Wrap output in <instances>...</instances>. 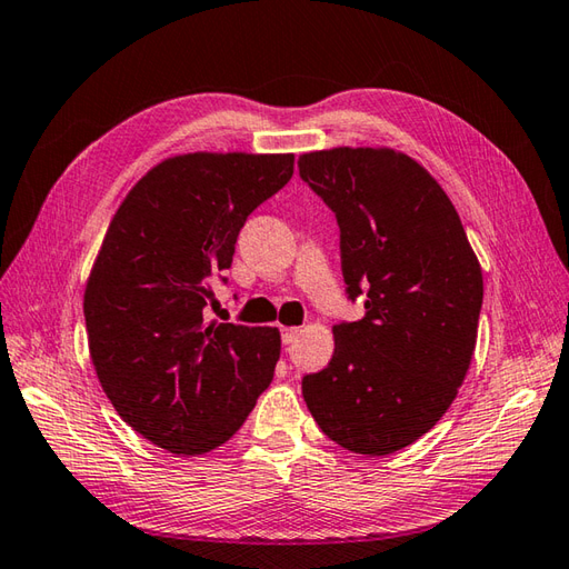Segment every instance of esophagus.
Returning a JSON list of instances; mask_svg holds the SVG:
<instances>
[{
  "label": "esophagus",
  "mask_w": 569,
  "mask_h": 569,
  "mask_svg": "<svg viewBox=\"0 0 569 569\" xmlns=\"http://www.w3.org/2000/svg\"><path fill=\"white\" fill-rule=\"evenodd\" d=\"M298 335H300L298 328H283L281 330V340H283V345H291V342L298 340Z\"/></svg>",
  "instance_id": "obj_1"
}]
</instances>
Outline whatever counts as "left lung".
<instances>
[{"label": "left lung", "mask_w": 569, "mask_h": 569, "mask_svg": "<svg viewBox=\"0 0 569 569\" xmlns=\"http://www.w3.org/2000/svg\"><path fill=\"white\" fill-rule=\"evenodd\" d=\"M298 168L337 217L347 293L367 310L335 325V355L303 377V398L345 450L391 455L445 416L467 377L481 266L447 192L410 156L340 147Z\"/></svg>", "instance_id": "obj_1"}]
</instances>
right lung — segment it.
Here are the masks:
<instances>
[{
    "instance_id": "1",
    "label": "right lung",
    "mask_w": 569,
    "mask_h": 569,
    "mask_svg": "<svg viewBox=\"0 0 569 569\" xmlns=\"http://www.w3.org/2000/svg\"><path fill=\"white\" fill-rule=\"evenodd\" d=\"M293 176V153H183L129 190L84 286L102 391L173 455L227 442L273 379L276 328L204 322L247 217Z\"/></svg>"
}]
</instances>
